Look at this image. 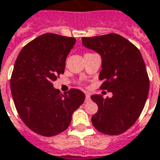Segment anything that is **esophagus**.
Segmentation results:
<instances>
[{
	"instance_id": "1",
	"label": "esophagus",
	"mask_w": 160,
	"mask_h": 160,
	"mask_svg": "<svg viewBox=\"0 0 160 160\" xmlns=\"http://www.w3.org/2000/svg\"><path fill=\"white\" fill-rule=\"evenodd\" d=\"M90 100V94L89 93H85V101L87 102V101H89Z\"/></svg>"
}]
</instances>
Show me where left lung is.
I'll return each instance as SVG.
<instances>
[{"mask_svg":"<svg viewBox=\"0 0 160 160\" xmlns=\"http://www.w3.org/2000/svg\"><path fill=\"white\" fill-rule=\"evenodd\" d=\"M82 42L100 54V89L112 93V98L97 94L91 97L98 107L92 117V125L103 134L121 135L137 122L147 99L150 80L142 54L134 44L116 33L82 38Z\"/></svg>","mask_w":160,"mask_h":160,"instance_id":"left-lung-1","label":"left lung"}]
</instances>
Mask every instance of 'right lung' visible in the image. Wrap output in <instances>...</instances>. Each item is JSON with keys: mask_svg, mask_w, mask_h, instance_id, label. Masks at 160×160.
Returning <instances> with one entry per match:
<instances>
[{"mask_svg": "<svg viewBox=\"0 0 160 160\" xmlns=\"http://www.w3.org/2000/svg\"><path fill=\"white\" fill-rule=\"evenodd\" d=\"M76 38L46 33L34 38L20 51L10 78L13 100L23 123L43 137L66 130L73 112L85 95L78 89L66 93L52 87L62 75L68 52Z\"/></svg>", "mask_w": 160, "mask_h": 160, "instance_id": "1", "label": "right lung"}]
</instances>
